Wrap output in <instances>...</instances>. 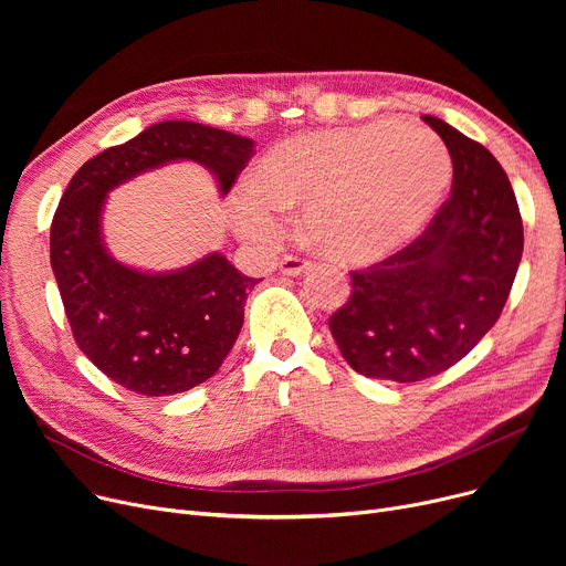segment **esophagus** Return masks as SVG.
Segmentation results:
<instances>
[{
  "label": "esophagus",
  "mask_w": 566,
  "mask_h": 566,
  "mask_svg": "<svg viewBox=\"0 0 566 566\" xmlns=\"http://www.w3.org/2000/svg\"><path fill=\"white\" fill-rule=\"evenodd\" d=\"M310 265H312V263H310L307 259L289 254V256H284V259L280 261V273H282V275H291V277H295V275L305 273Z\"/></svg>",
  "instance_id": "1"
}]
</instances>
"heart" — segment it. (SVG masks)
I'll return each instance as SVG.
<instances>
[{"label": "heart", "mask_w": 566, "mask_h": 566, "mask_svg": "<svg viewBox=\"0 0 566 566\" xmlns=\"http://www.w3.org/2000/svg\"><path fill=\"white\" fill-rule=\"evenodd\" d=\"M450 178L448 148L422 126L303 133L268 148L235 199L233 224L268 245L282 235L284 213L303 208V231L321 254L374 263L424 231Z\"/></svg>", "instance_id": "heart-1"}]
</instances>
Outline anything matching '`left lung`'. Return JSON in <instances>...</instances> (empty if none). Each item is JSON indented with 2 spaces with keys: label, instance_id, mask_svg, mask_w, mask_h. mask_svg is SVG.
Listing matches in <instances>:
<instances>
[{
  "label": "left lung",
  "instance_id": "8db88e82",
  "mask_svg": "<svg viewBox=\"0 0 566 566\" xmlns=\"http://www.w3.org/2000/svg\"><path fill=\"white\" fill-rule=\"evenodd\" d=\"M424 122L452 156L450 199L408 248L350 271L353 291L328 321L355 371L392 382L465 358L500 318L523 254L521 211L500 163L438 116Z\"/></svg>",
  "mask_w": 566,
  "mask_h": 566
}]
</instances>
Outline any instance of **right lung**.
Returning <instances> with one entry per match:
<instances>
[{"instance_id": "obj_1", "label": "right lung", "mask_w": 566, "mask_h": 566, "mask_svg": "<svg viewBox=\"0 0 566 566\" xmlns=\"http://www.w3.org/2000/svg\"><path fill=\"white\" fill-rule=\"evenodd\" d=\"M254 142L192 122H163L84 163L50 227V263L80 350L105 376L144 397L186 392L211 378L243 328L259 280L218 252L181 271L142 273L105 250V197L133 176L174 160L213 171L227 195Z\"/></svg>"}]
</instances>
